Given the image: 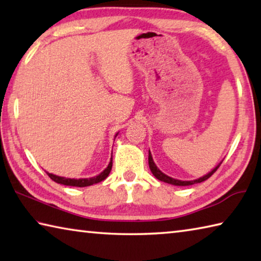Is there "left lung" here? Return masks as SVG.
Segmentation results:
<instances>
[{
    "mask_svg": "<svg viewBox=\"0 0 261 261\" xmlns=\"http://www.w3.org/2000/svg\"><path fill=\"white\" fill-rule=\"evenodd\" d=\"M221 163H222V162H220L219 165L216 166L213 170L210 171L208 174L205 175V176H202V177H200V178L194 179V180H179V179L171 178V177H169V176H167L166 174H163L162 171L156 167L155 163H154L153 158H152V154H151V152H149V149H148V165H149V169H151L152 174L155 176V177L159 180H161V182H165V183H168V184H173V185H179V187H187V185H192V184H196V183H201V182H204V180L208 179L211 176L213 175L216 170H218V168L220 167Z\"/></svg>",
    "mask_w": 261,
    "mask_h": 261,
    "instance_id": "left-lung-1",
    "label": "left lung"
}]
</instances>
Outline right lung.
<instances>
[{
    "mask_svg": "<svg viewBox=\"0 0 261 261\" xmlns=\"http://www.w3.org/2000/svg\"><path fill=\"white\" fill-rule=\"evenodd\" d=\"M117 136V135H116ZM115 136V137H116ZM112 167H113V156H112V160H110L108 167L106 168V169L98 176H94V177L92 178H79V179H74V178H65V177H61V176H56V175H53L47 173L48 176L54 180V182L59 183V184H63V185H70V187H78V188H84V187H90V185H93L95 183H99L101 180H103L108 177V175L110 173V170H112Z\"/></svg>",
    "mask_w": 261,
    "mask_h": 261,
    "instance_id": "right-lung-1",
    "label": "right lung"
}]
</instances>
